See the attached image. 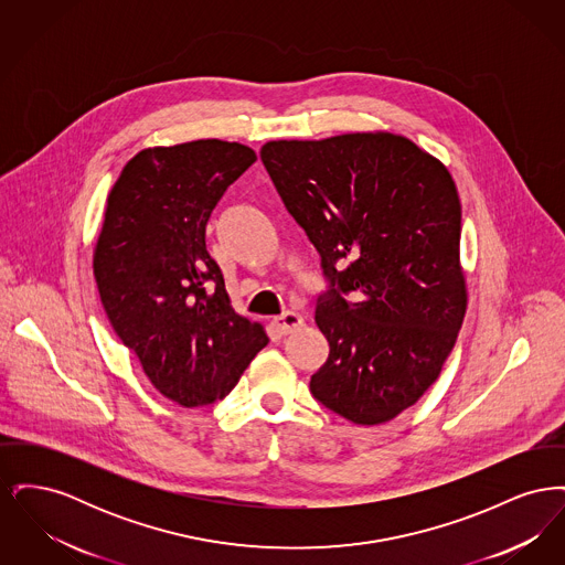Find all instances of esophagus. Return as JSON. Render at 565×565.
<instances>
[{
    "instance_id": "34e87169",
    "label": "esophagus",
    "mask_w": 565,
    "mask_h": 565,
    "mask_svg": "<svg viewBox=\"0 0 565 565\" xmlns=\"http://www.w3.org/2000/svg\"><path fill=\"white\" fill-rule=\"evenodd\" d=\"M270 323H273V328H275L277 334H290V332H295L296 328L302 326V318H300L298 313L286 311V313L273 318V322Z\"/></svg>"
}]
</instances>
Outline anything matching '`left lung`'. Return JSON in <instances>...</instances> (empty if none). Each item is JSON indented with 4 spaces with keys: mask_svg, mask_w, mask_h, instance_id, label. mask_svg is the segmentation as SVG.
Instances as JSON below:
<instances>
[{
    "mask_svg": "<svg viewBox=\"0 0 565 565\" xmlns=\"http://www.w3.org/2000/svg\"><path fill=\"white\" fill-rule=\"evenodd\" d=\"M260 159L320 254L316 322L330 353L313 398L353 424L394 419L440 375L466 313L449 171L390 134L279 139Z\"/></svg>",
    "mask_w": 565,
    "mask_h": 565,
    "instance_id": "1",
    "label": "left lung"
}]
</instances>
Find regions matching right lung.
Wrapping results in <instances>:
<instances>
[{"mask_svg": "<svg viewBox=\"0 0 565 565\" xmlns=\"http://www.w3.org/2000/svg\"><path fill=\"white\" fill-rule=\"evenodd\" d=\"M256 162L242 143L148 148L109 192L95 281L109 323L162 396L222 401L269 339L231 307L205 245L217 201Z\"/></svg>", "mask_w": 565, "mask_h": 565, "instance_id": "right-lung-1", "label": "right lung"}]
</instances>
